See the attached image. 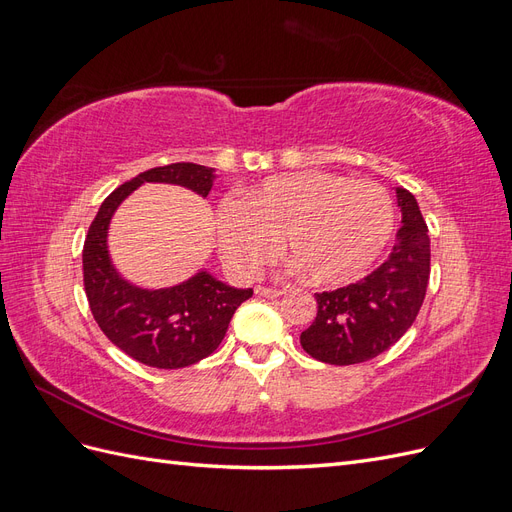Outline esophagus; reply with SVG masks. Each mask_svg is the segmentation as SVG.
I'll return each instance as SVG.
<instances>
[{
	"label": "esophagus",
	"mask_w": 512,
	"mask_h": 512,
	"mask_svg": "<svg viewBox=\"0 0 512 512\" xmlns=\"http://www.w3.org/2000/svg\"><path fill=\"white\" fill-rule=\"evenodd\" d=\"M256 294H260V297H280L282 290L280 288H267V286H258L256 288Z\"/></svg>",
	"instance_id": "esophagus-1"
}]
</instances>
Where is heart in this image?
Returning <instances> with one entry per match:
<instances>
[{
  "mask_svg": "<svg viewBox=\"0 0 512 512\" xmlns=\"http://www.w3.org/2000/svg\"><path fill=\"white\" fill-rule=\"evenodd\" d=\"M395 226L391 194L324 170L271 177L215 215L226 267L256 277L280 250L318 286L350 284L374 265Z\"/></svg>",
  "mask_w": 512,
  "mask_h": 512,
  "instance_id": "1",
  "label": "heart"
}]
</instances>
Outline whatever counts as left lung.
Here are the masks:
<instances>
[{
	"label": "left lung",
	"mask_w": 512,
	"mask_h": 512,
	"mask_svg": "<svg viewBox=\"0 0 512 512\" xmlns=\"http://www.w3.org/2000/svg\"><path fill=\"white\" fill-rule=\"evenodd\" d=\"M395 194L401 228L389 258L356 284L316 294V320L301 333L303 350L316 361L354 365L376 359L416 320L429 284L427 224L408 190L395 188Z\"/></svg>",
	"instance_id": "left-lung-1"
}]
</instances>
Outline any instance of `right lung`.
<instances>
[{
    "mask_svg": "<svg viewBox=\"0 0 512 512\" xmlns=\"http://www.w3.org/2000/svg\"><path fill=\"white\" fill-rule=\"evenodd\" d=\"M215 168L177 162L149 168L108 196L89 226L83 245V282L89 309L98 327L134 361L179 369L203 361L222 344L232 314L254 294L252 288H232L209 271L170 288H138L123 280L108 256V224L117 207L143 183H173L207 196Z\"/></svg>",
    "mask_w": 512,
    "mask_h": 512,
    "instance_id": "1",
    "label": "right lung"
}]
</instances>
